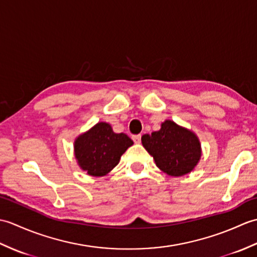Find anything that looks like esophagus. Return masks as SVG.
I'll list each match as a JSON object with an SVG mask.
<instances>
[{
	"label": "esophagus",
	"instance_id": "34e87169",
	"mask_svg": "<svg viewBox=\"0 0 257 257\" xmlns=\"http://www.w3.org/2000/svg\"><path fill=\"white\" fill-rule=\"evenodd\" d=\"M133 140L135 141V144H140L141 135H135V136H133Z\"/></svg>",
	"mask_w": 257,
	"mask_h": 257
}]
</instances>
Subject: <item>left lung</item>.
I'll return each mask as SVG.
<instances>
[{
    "label": "left lung",
    "instance_id": "obj_1",
    "mask_svg": "<svg viewBox=\"0 0 257 257\" xmlns=\"http://www.w3.org/2000/svg\"><path fill=\"white\" fill-rule=\"evenodd\" d=\"M141 143L154 157L157 167L171 177H181L192 171L202 154L198 136L172 120L162 122L158 132L144 135Z\"/></svg>",
    "mask_w": 257,
    "mask_h": 257
}]
</instances>
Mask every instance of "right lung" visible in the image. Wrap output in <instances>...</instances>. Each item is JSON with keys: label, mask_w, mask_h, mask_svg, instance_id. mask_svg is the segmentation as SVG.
<instances>
[{"label": "right lung", "mask_w": 257, "mask_h": 257, "mask_svg": "<svg viewBox=\"0 0 257 257\" xmlns=\"http://www.w3.org/2000/svg\"><path fill=\"white\" fill-rule=\"evenodd\" d=\"M134 141L125 134L112 132L107 122H98L75 139V158L81 170L92 177L106 176Z\"/></svg>", "instance_id": "right-lung-1"}]
</instances>
